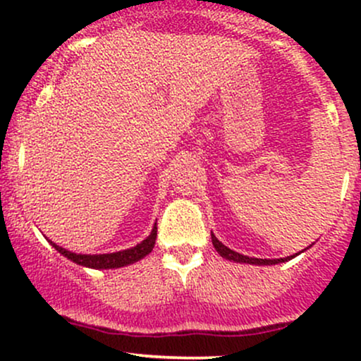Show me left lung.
<instances>
[{"label":"left lung","mask_w":361,"mask_h":361,"mask_svg":"<svg viewBox=\"0 0 361 361\" xmlns=\"http://www.w3.org/2000/svg\"><path fill=\"white\" fill-rule=\"evenodd\" d=\"M212 243H214V247L217 250L219 255L222 256V258L229 259V261H235V263H250V264H276V263H283V261L287 259H292L295 258L299 252H295L293 256H287V258H280V259H259V258H250V256H244V255H239V252H235L233 250H229L227 246H224V244L219 241L217 238L212 234Z\"/></svg>","instance_id":"left-lung-1"}]
</instances>
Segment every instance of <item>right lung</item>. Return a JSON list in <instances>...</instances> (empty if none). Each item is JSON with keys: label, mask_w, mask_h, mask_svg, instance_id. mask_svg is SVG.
<instances>
[{"label": "right lung", "mask_w": 361, "mask_h": 361, "mask_svg": "<svg viewBox=\"0 0 361 361\" xmlns=\"http://www.w3.org/2000/svg\"><path fill=\"white\" fill-rule=\"evenodd\" d=\"M156 235H157V227H154L152 233L149 234L142 243H139L137 246L130 247V250L118 251V252H109V255H76V252H71L64 250V247L57 246L56 243L51 241V244L61 252L62 256H66L68 259L74 261L76 264L94 268V270H110V268H120V267H126V264H132L135 263V261L142 259L144 256H147L149 252L152 251V247H154Z\"/></svg>", "instance_id": "right-lung-1"}]
</instances>
